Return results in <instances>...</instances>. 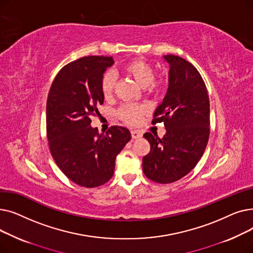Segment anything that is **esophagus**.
I'll list each match as a JSON object with an SVG mask.
<instances>
[{"instance_id":"1","label":"esophagus","mask_w":253,"mask_h":253,"mask_svg":"<svg viewBox=\"0 0 253 253\" xmlns=\"http://www.w3.org/2000/svg\"><path fill=\"white\" fill-rule=\"evenodd\" d=\"M131 136H132V138H133V139H136V138L141 137L142 133H141L140 131H138V130H132L131 131Z\"/></svg>"}]
</instances>
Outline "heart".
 <instances>
[{"label": "heart", "instance_id": "b5f03b06", "mask_svg": "<svg viewBox=\"0 0 253 253\" xmlns=\"http://www.w3.org/2000/svg\"><path fill=\"white\" fill-rule=\"evenodd\" d=\"M124 71L127 75L133 78L135 82L142 88L154 90L160 84L159 80L154 79L153 66L144 60L135 59L128 62L124 66ZM115 85V75L112 72L104 73L101 79V91L104 97L108 98L113 95ZM143 112L144 109L141 108V106L133 104H124L119 110V116L128 123H137Z\"/></svg>", "mask_w": 253, "mask_h": 253}]
</instances>
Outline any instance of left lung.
<instances>
[{"label":"left lung","instance_id":"8db88e82","mask_svg":"<svg viewBox=\"0 0 253 253\" xmlns=\"http://www.w3.org/2000/svg\"><path fill=\"white\" fill-rule=\"evenodd\" d=\"M169 64L168 89L155 111L153 124L164 122L166 133L143 137L151 152L142 158L143 173L158 183L174 182L197 165L209 138L210 105L205 83L195 66L175 55H164Z\"/></svg>","mask_w":253,"mask_h":253}]
</instances>
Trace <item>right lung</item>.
Instances as JSON below:
<instances>
[{
    "instance_id": "add662e5",
    "label": "right lung",
    "mask_w": 253,
    "mask_h": 253,
    "mask_svg": "<svg viewBox=\"0 0 253 253\" xmlns=\"http://www.w3.org/2000/svg\"><path fill=\"white\" fill-rule=\"evenodd\" d=\"M113 57L86 56L64 65L53 81L46 106L47 137L59 169L75 183L96 188L114 175L117 155L131 139L121 126L98 133L90 116L103 103L101 79Z\"/></svg>"
}]
</instances>
